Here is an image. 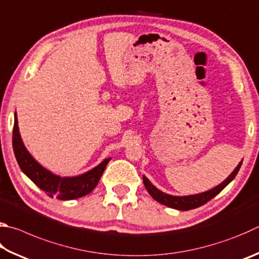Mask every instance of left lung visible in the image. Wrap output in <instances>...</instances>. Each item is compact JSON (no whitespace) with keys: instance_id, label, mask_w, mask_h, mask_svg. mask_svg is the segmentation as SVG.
Instances as JSON below:
<instances>
[{"instance_id":"obj_1","label":"left lung","mask_w":259,"mask_h":259,"mask_svg":"<svg viewBox=\"0 0 259 259\" xmlns=\"http://www.w3.org/2000/svg\"><path fill=\"white\" fill-rule=\"evenodd\" d=\"M241 164L242 162L239 163L238 166L234 168V171L227 179H225L221 185L216 186L215 188H213V189H210L208 191L201 192V194H197V195H191V196L180 197V196L167 195L165 192H162L161 190H158L156 187H154L146 177H143V181L146 189L148 191V194L152 196L155 200L158 201V203L165 205L167 207L176 208L179 210H189V209L199 207V206L206 204L211 198H214L216 195H219L220 192L222 191L234 178H236L237 173L239 172V170H240Z\"/></svg>"}]
</instances>
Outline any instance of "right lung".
<instances>
[{"instance_id": "add662e5", "label": "right lung", "mask_w": 259, "mask_h": 259, "mask_svg": "<svg viewBox=\"0 0 259 259\" xmlns=\"http://www.w3.org/2000/svg\"><path fill=\"white\" fill-rule=\"evenodd\" d=\"M12 145L17 162L22 172L39 187L46 195L61 200H70L80 198L82 196L88 195L94 188L97 186L98 181L104 172L107 163L111 158H106L101 164H98L93 170L83 173L81 176L72 178H61L46 170L40 164L35 161L29 152L23 145L18 128L17 114H15V125H13Z\"/></svg>"}]
</instances>
